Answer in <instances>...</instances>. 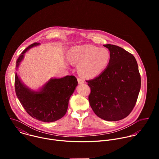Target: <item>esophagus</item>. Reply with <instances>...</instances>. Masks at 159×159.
<instances>
[{
    "instance_id": "34e87169",
    "label": "esophagus",
    "mask_w": 159,
    "mask_h": 159,
    "mask_svg": "<svg viewBox=\"0 0 159 159\" xmlns=\"http://www.w3.org/2000/svg\"><path fill=\"white\" fill-rule=\"evenodd\" d=\"M77 81H78L79 84H83L85 83V81L83 79H80V78H78L77 79Z\"/></svg>"
}]
</instances>
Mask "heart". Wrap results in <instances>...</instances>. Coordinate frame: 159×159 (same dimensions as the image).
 I'll list each match as a JSON object with an SVG mask.
<instances>
[{
    "label": "heart",
    "instance_id": "b5f03b06",
    "mask_svg": "<svg viewBox=\"0 0 159 159\" xmlns=\"http://www.w3.org/2000/svg\"><path fill=\"white\" fill-rule=\"evenodd\" d=\"M67 58L72 63L79 64V74L86 79H93L101 74L108 66L111 59L109 51L89 44L77 45L68 52Z\"/></svg>",
    "mask_w": 159,
    "mask_h": 159
}]
</instances>
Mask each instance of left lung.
Listing matches in <instances>:
<instances>
[{
	"mask_svg": "<svg viewBox=\"0 0 159 159\" xmlns=\"http://www.w3.org/2000/svg\"><path fill=\"white\" fill-rule=\"evenodd\" d=\"M111 54L106 69L95 79L86 80L91 93L89 101L95 114L109 121L121 120L133 110L141 87L138 64L123 48L104 44Z\"/></svg>",
	"mask_w": 159,
	"mask_h": 159,
	"instance_id": "left-lung-1",
	"label": "left lung"
}]
</instances>
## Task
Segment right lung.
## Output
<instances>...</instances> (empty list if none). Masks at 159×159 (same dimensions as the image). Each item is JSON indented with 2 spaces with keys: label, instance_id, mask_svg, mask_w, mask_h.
<instances>
[{
  "label": "right lung",
  "instance_id": "obj_1",
  "mask_svg": "<svg viewBox=\"0 0 159 159\" xmlns=\"http://www.w3.org/2000/svg\"><path fill=\"white\" fill-rule=\"evenodd\" d=\"M34 43L21 53L16 63V70L24 60L25 53L38 46ZM78 85L75 76L51 78L37 90L30 89L15 74V89L17 97L28 114L39 121L50 123L61 118L66 114L69 99Z\"/></svg>",
  "mask_w": 159,
  "mask_h": 159
}]
</instances>
